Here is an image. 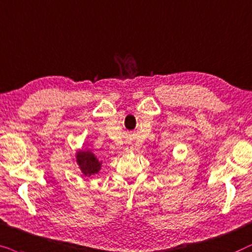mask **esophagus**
Returning <instances> with one entry per match:
<instances>
[{
    "mask_svg": "<svg viewBox=\"0 0 252 252\" xmlns=\"http://www.w3.org/2000/svg\"><path fill=\"white\" fill-rule=\"evenodd\" d=\"M126 152H131V151H132V146H130V145L126 146Z\"/></svg>",
    "mask_w": 252,
    "mask_h": 252,
    "instance_id": "esophagus-1",
    "label": "esophagus"
}]
</instances>
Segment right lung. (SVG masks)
Instances as JSON below:
<instances>
[{"instance_id":"1","label":"right lung","mask_w":252,"mask_h":252,"mask_svg":"<svg viewBox=\"0 0 252 252\" xmlns=\"http://www.w3.org/2000/svg\"><path fill=\"white\" fill-rule=\"evenodd\" d=\"M75 159L80 172L87 179L98 174L102 168V161L91 150L86 149V147L76 151Z\"/></svg>"}]
</instances>
